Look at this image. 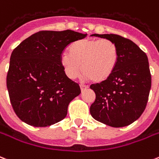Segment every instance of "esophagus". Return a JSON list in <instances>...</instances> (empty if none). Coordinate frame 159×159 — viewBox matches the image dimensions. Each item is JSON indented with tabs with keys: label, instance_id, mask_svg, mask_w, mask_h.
I'll list each match as a JSON object with an SVG mask.
<instances>
[{
	"label": "esophagus",
	"instance_id": "34e87169",
	"mask_svg": "<svg viewBox=\"0 0 159 159\" xmlns=\"http://www.w3.org/2000/svg\"><path fill=\"white\" fill-rule=\"evenodd\" d=\"M80 88H81V90H82V92H83V91L86 90V89H88V86H86V85L81 84V85H80Z\"/></svg>",
	"mask_w": 159,
	"mask_h": 159
}]
</instances>
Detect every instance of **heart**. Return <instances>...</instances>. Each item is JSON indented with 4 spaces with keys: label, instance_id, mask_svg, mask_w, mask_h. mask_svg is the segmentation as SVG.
<instances>
[{
    "label": "heart",
    "instance_id": "b5f03b06",
    "mask_svg": "<svg viewBox=\"0 0 159 159\" xmlns=\"http://www.w3.org/2000/svg\"><path fill=\"white\" fill-rule=\"evenodd\" d=\"M117 45L108 39H81L72 42L67 53L61 57V64L66 77L75 79L81 69L83 78L102 82L111 77L117 66Z\"/></svg>",
    "mask_w": 159,
    "mask_h": 159
}]
</instances>
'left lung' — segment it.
<instances>
[{
	"label": "left lung",
	"instance_id": "8db88e82",
	"mask_svg": "<svg viewBox=\"0 0 159 159\" xmlns=\"http://www.w3.org/2000/svg\"><path fill=\"white\" fill-rule=\"evenodd\" d=\"M117 45L118 61L111 77L90 86L96 94L90 107L92 117L106 125L125 127L138 118L147 106L151 73L146 53L131 40L116 34H93Z\"/></svg>",
	"mask_w": 159,
	"mask_h": 159
}]
</instances>
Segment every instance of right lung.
Segmentation results:
<instances>
[{"instance_id": "1", "label": "right lung", "mask_w": 159, "mask_h": 159, "mask_svg": "<svg viewBox=\"0 0 159 159\" xmlns=\"http://www.w3.org/2000/svg\"><path fill=\"white\" fill-rule=\"evenodd\" d=\"M86 36L71 30L41 31L13 50L7 87L13 110L24 123L47 127L66 117L81 89L65 74L61 57L70 43Z\"/></svg>"}]
</instances>
